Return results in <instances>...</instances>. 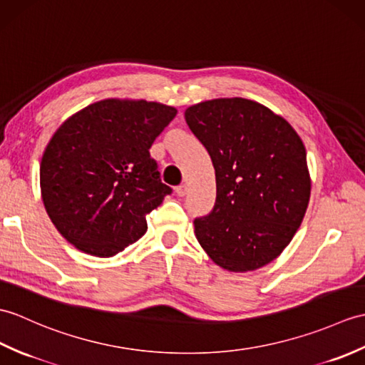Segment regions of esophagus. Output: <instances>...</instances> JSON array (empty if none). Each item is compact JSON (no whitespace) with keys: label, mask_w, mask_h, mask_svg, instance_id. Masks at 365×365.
Returning a JSON list of instances; mask_svg holds the SVG:
<instances>
[{"label":"esophagus","mask_w":365,"mask_h":365,"mask_svg":"<svg viewBox=\"0 0 365 365\" xmlns=\"http://www.w3.org/2000/svg\"><path fill=\"white\" fill-rule=\"evenodd\" d=\"M186 191H188V186H186L185 183L180 185V186H177V188H175V194H177V196H179V197H183L185 194H186Z\"/></svg>","instance_id":"obj_1"}]
</instances>
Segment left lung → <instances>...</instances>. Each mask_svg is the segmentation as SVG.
<instances>
[{
	"label": "left lung",
	"mask_w": 365,
	"mask_h": 365,
	"mask_svg": "<svg viewBox=\"0 0 365 365\" xmlns=\"http://www.w3.org/2000/svg\"><path fill=\"white\" fill-rule=\"evenodd\" d=\"M216 174L213 211L194 221L202 249L228 272H250L279 257L307 213V149L283 116L257 101L217 98L185 110Z\"/></svg>",
	"instance_id": "1"
}]
</instances>
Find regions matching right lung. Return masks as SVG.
<instances>
[{
    "mask_svg": "<svg viewBox=\"0 0 365 365\" xmlns=\"http://www.w3.org/2000/svg\"><path fill=\"white\" fill-rule=\"evenodd\" d=\"M175 115L162 103L108 98L54 132L40 163L41 199L76 249L108 258L146 233V215L171 194L149 149Z\"/></svg>",
    "mask_w": 365,
    "mask_h": 365,
    "instance_id": "right-lung-1",
    "label": "right lung"
}]
</instances>
